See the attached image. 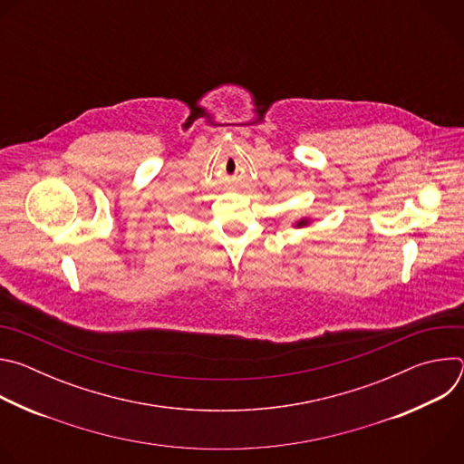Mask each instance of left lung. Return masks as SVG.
I'll return each instance as SVG.
<instances>
[{"mask_svg": "<svg viewBox=\"0 0 464 464\" xmlns=\"http://www.w3.org/2000/svg\"><path fill=\"white\" fill-rule=\"evenodd\" d=\"M310 224V220L308 218H301V220H297L295 222V227H306Z\"/></svg>", "mask_w": 464, "mask_h": 464, "instance_id": "1", "label": "left lung"}]
</instances>
